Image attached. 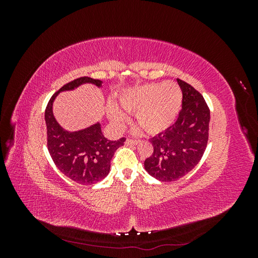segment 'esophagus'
<instances>
[{"label":"esophagus","instance_id":"1","mask_svg":"<svg viewBox=\"0 0 258 258\" xmlns=\"http://www.w3.org/2000/svg\"><path fill=\"white\" fill-rule=\"evenodd\" d=\"M139 142H140L139 140H131V139H127V140H126V142H124V144H126L127 146H129V145H137Z\"/></svg>","mask_w":258,"mask_h":258}]
</instances>
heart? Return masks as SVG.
<instances>
[{
	"instance_id": "b5f03b06",
	"label": "heart",
	"mask_w": 258,
	"mask_h": 258,
	"mask_svg": "<svg viewBox=\"0 0 258 258\" xmlns=\"http://www.w3.org/2000/svg\"><path fill=\"white\" fill-rule=\"evenodd\" d=\"M183 92L174 82L151 83L130 88L119 96L126 112L136 113V121L147 134L157 135L172 126L181 111ZM107 114L116 127H122L127 116L110 103Z\"/></svg>"
}]
</instances>
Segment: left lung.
Segmentation results:
<instances>
[{"label":"left lung","mask_w":258,"mask_h":258,"mask_svg":"<svg viewBox=\"0 0 258 258\" xmlns=\"http://www.w3.org/2000/svg\"><path fill=\"white\" fill-rule=\"evenodd\" d=\"M182 110L176 121L152 138L154 152L144 161L148 174L161 182H173L198 165L209 140L210 110L201 93L181 80Z\"/></svg>","instance_id":"obj_1"}]
</instances>
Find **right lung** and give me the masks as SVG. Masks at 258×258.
Masks as SVG:
<instances>
[{
  "instance_id": "right-lung-1",
  "label": "right lung",
  "mask_w": 258,
  "mask_h": 258,
  "mask_svg": "<svg viewBox=\"0 0 258 258\" xmlns=\"http://www.w3.org/2000/svg\"><path fill=\"white\" fill-rule=\"evenodd\" d=\"M102 86L100 80L80 77L66 84L50 98L45 110L47 128V147L57 168L72 181L82 185H91L103 179L111 169L114 153L126 141L107 140L101 130V123L96 122L85 129L70 132L62 128L52 113V104L61 91L73 90L83 84Z\"/></svg>"
}]
</instances>
